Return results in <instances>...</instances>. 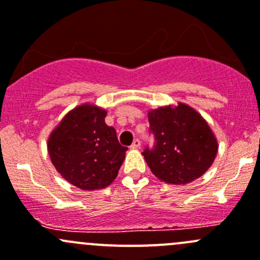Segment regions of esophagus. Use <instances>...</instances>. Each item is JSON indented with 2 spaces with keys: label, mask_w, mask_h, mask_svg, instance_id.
<instances>
[{
  "label": "esophagus",
  "mask_w": 260,
  "mask_h": 260,
  "mask_svg": "<svg viewBox=\"0 0 260 260\" xmlns=\"http://www.w3.org/2000/svg\"><path fill=\"white\" fill-rule=\"evenodd\" d=\"M140 145H141V141L139 140V139H135V140L133 141V144H131V148L138 149V148H140Z\"/></svg>",
  "instance_id": "obj_1"
}]
</instances>
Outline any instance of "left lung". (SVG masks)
Segmentation results:
<instances>
[{"instance_id":"left-lung-1","label":"left lung","mask_w":260,"mask_h":260,"mask_svg":"<svg viewBox=\"0 0 260 260\" xmlns=\"http://www.w3.org/2000/svg\"><path fill=\"white\" fill-rule=\"evenodd\" d=\"M153 148L143 151L151 173L171 184H187L211 167L217 141L199 112L184 104L160 107L148 114Z\"/></svg>"}]
</instances>
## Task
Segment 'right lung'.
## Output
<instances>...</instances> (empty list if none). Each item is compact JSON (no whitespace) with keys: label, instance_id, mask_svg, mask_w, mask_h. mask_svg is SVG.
Instances as JSON below:
<instances>
[{"label":"right lung","instance_id":"obj_1","mask_svg":"<svg viewBox=\"0 0 260 260\" xmlns=\"http://www.w3.org/2000/svg\"><path fill=\"white\" fill-rule=\"evenodd\" d=\"M105 117V110L82 105L66 115L48 140L49 155L56 171L69 183L86 191L110 186L127 150Z\"/></svg>","mask_w":260,"mask_h":260}]
</instances>
